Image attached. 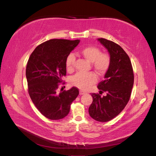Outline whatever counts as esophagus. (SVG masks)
<instances>
[{
	"mask_svg": "<svg viewBox=\"0 0 156 156\" xmlns=\"http://www.w3.org/2000/svg\"><path fill=\"white\" fill-rule=\"evenodd\" d=\"M86 93L85 92H84V91H82V90H80V95H83V94H85Z\"/></svg>",
	"mask_w": 156,
	"mask_h": 156,
	"instance_id": "esophagus-1",
	"label": "esophagus"
}]
</instances>
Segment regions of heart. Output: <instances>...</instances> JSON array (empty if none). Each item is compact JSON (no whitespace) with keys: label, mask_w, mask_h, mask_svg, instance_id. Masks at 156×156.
Segmentation results:
<instances>
[{"label":"heart","mask_w":156,"mask_h":156,"mask_svg":"<svg viewBox=\"0 0 156 156\" xmlns=\"http://www.w3.org/2000/svg\"><path fill=\"white\" fill-rule=\"evenodd\" d=\"M81 55L92 62V67L98 74L103 75L108 71L111 65V57L107 53H101V49L95 46H88L82 49ZM76 58L73 54H70L66 59V66L69 72H73L75 69ZM97 81V76L94 72H79L72 78V84L81 90H88Z\"/></svg>","instance_id":"obj_1"}]
</instances>
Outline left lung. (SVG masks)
Listing matches in <instances>:
<instances>
[{
	"label": "left lung",
	"mask_w": 156,
	"mask_h": 156,
	"mask_svg": "<svg viewBox=\"0 0 156 156\" xmlns=\"http://www.w3.org/2000/svg\"><path fill=\"white\" fill-rule=\"evenodd\" d=\"M98 41L107 49L111 61L105 80L98 84L99 94H91L93 101L88 112L94 120L107 122L117 117L128 103L134 74L130 58L120 45L104 38ZM104 92L105 95L101 97L100 94Z\"/></svg>",
	"instance_id": "1"
}]
</instances>
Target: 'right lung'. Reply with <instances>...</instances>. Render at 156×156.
Here are the masks:
<instances>
[{
  "label": "right lung",
  "instance_id": "obj_1",
  "mask_svg": "<svg viewBox=\"0 0 156 156\" xmlns=\"http://www.w3.org/2000/svg\"><path fill=\"white\" fill-rule=\"evenodd\" d=\"M80 40L53 39L42 43L29 57L26 67L28 92L39 111L49 119L59 120L68 115L79 94L72 87L58 92L62 78L66 75V62Z\"/></svg>",
  "mask_w": 156,
  "mask_h": 156
}]
</instances>
